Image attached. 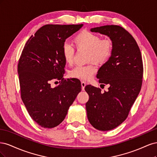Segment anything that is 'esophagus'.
Listing matches in <instances>:
<instances>
[{
	"mask_svg": "<svg viewBox=\"0 0 157 157\" xmlns=\"http://www.w3.org/2000/svg\"><path fill=\"white\" fill-rule=\"evenodd\" d=\"M86 82H84V81L81 82V86H82V90H84V88H85V86H86Z\"/></svg>",
	"mask_w": 157,
	"mask_h": 157,
	"instance_id": "esophagus-1",
	"label": "esophagus"
}]
</instances>
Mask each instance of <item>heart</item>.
<instances>
[{
	"mask_svg": "<svg viewBox=\"0 0 157 157\" xmlns=\"http://www.w3.org/2000/svg\"><path fill=\"white\" fill-rule=\"evenodd\" d=\"M77 49L88 50V61H94L99 64H103L110 58L113 52V43L109 39H101L98 35L86 30L82 31L73 39ZM63 58L67 64L73 61L75 49L69 44L65 43L61 49ZM97 67L93 63L85 65H77L69 72V77L83 80H89L96 73Z\"/></svg>",
	"mask_w": 157,
	"mask_h": 157,
	"instance_id": "heart-1",
	"label": "heart"
}]
</instances>
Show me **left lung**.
<instances>
[{"mask_svg":"<svg viewBox=\"0 0 157 157\" xmlns=\"http://www.w3.org/2000/svg\"><path fill=\"white\" fill-rule=\"evenodd\" d=\"M90 31L107 35L113 43L110 58L99 68L96 76L99 83L109 85L107 92L102 93L100 88L91 85L85 87L89 95L86 109L90 123L98 130L108 131L126 119L138 96L143 61L136 41L123 27L104 25Z\"/></svg>","mask_w":157,"mask_h":157,"instance_id":"obj_1","label":"left lung"}]
</instances>
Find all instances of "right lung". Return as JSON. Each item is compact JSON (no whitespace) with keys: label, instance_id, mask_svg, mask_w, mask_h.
<instances>
[{"label":"right lung","instance_id":"add662e5","mask_svg":"<svg viewBox=\"0 0 157 157\" xmlns=\"http://www.w3.org/2000/svg\"><path fill=\"white\" fill-rule=\"evenodd\" d=\"M82 26L45 25L23 48L17 65L21 97L32 119L41 127L52 128L62 122L81 91L80 80L63 78L66 62L61 49L65 40ZM56 79L61 83L52 88L50 82Z\"/></svg>","mask_w":157,"mask_h":157}]
</instances>
